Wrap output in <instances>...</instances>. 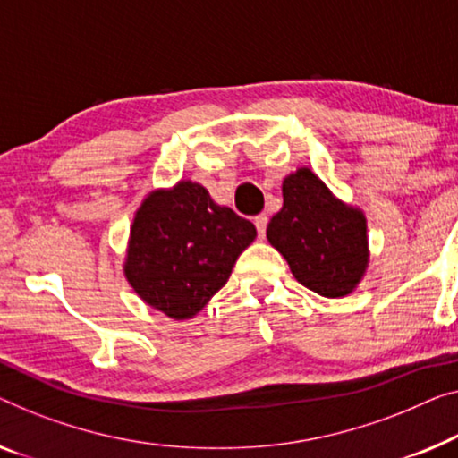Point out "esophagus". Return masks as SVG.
I'll return each instance as SVG.
<instances>
[{
	"label": "esophagus",
	"instance_id": "1",
	"mask_svg": "<svg viewBox=\"0 0 458 458\" xmlns=\"http://www.w3.org/2000/svg\"><path fill=\"white\" fill-rule=\"evenodd\" d=\"M267 222H269V217H267V214H259V216H255V226H257V232H259V236H265V230H267Z\"/></svg>",
	"mask_w": 458,
	"mask_h": 458
}]
</instances>
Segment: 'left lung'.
Masks as SVG:
<instances>
[{"label":"left lung","mask_w":458,"mask_h":458,"mask_svg":"<svg viewBox=\"0 0 458 458\" xmlns=\"http://www.w3.org/2000/svg\"><path fill=\"white\" fill-rule=\"evenodd\" d=\"M284 206L271 217L267 238L300 284L325 298L347 296L368 263L366 220L331 195L309 168L284 181Z\"/></svg>","instance_id":"8db88e82"}]
</instances>
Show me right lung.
Here are the masks:
<instances>
[{
  "label": "right lung",
  "mask_w": 458,
  "mask_h": 458,
  "mask_svg": "<svg viewBox=\"0 0 458 458\" xmlns=\"http://www.w3.org/2000/svg\"><path fill=\"white\" fill-rule=\"evenodd\" d=\"M257 230L208 189L182 181L141 203L131 226L125 276L149 306L182 320L199 312L228 282Z\"/></svg>",
  "instance_id": "obj_1"
}]
</instances>
